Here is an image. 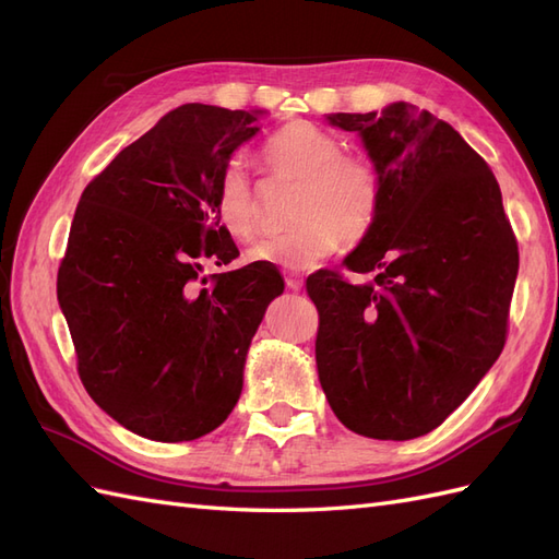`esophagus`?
Returning a JSON list of instances; mask_svg holds the SVG:
<instances>
[{"mask_svg": "<svg viewBox=\"0 0 559 559\" xmlns=\"http://www.w3.org/2000/svg\"><path fill=\"white\" fill-rule=\"evenodd\" d=\"M284 282H286V286H289L292 292H300L302 289V275H298V273H286Z\"/></svg>", "mask_w": 559, "mask_h": 559, "instance_id": "34e87169", "label": "esophagus"}]
</instances>
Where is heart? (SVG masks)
<instances>
[{"label":"heart","instance_id":"obj_1","mask_svg":"<svg viewBox=\"0 0 559 559\" xmlns=\"http://www.w3.org/2000/svg\"><path fill=\"white\" fill-rule=\"evenodd\" d=\"M261 165L277 179L298 181L294 230L251 245L247 259L284 270H306L373 230L382 183L366 156L343 154V142L310 121L282 126L259 151ZM214 210L222 226L247 240L259 226V200L249 173L228 163L216 181Z\"/></svg>","mask_w":559,"mask_h":559}]
</instances>
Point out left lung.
<instances>
[{"mask_svg":"<svg viewBox=\"0 0 559 559\" xmlns=\"http://www.w3.org/2000/svg\"><path fill=\"white\" fill-rule=\"evenodd\" d=\"M326 118L361 134L382 200L345 259L373 280L308 277L319 382L349 431L411 441L443 425L499 359L518 240L492 170L450 123L405 103Z\"/></svg>","mask_w":559,"mask_h":559,"instance_id":"left-lung-1","label":"left lung"}]
</instances>
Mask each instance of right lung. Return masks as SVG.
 <instances>
[{
    "instance_id": "1",
    "label": "right lung",
    "mask_w": 559,
    "mask_h": 559,
    "mask_svg": "<svg viewBox=\"0 0 559 559\" xmlns=\"http://www.w3.org/2000/svg\"><path fill=\"white\" fill-rule=\"evenodd\" d=\"M257 114L181 105L126 146L81 193L58 267V300L76 370L118 425L160 443L224 425L267 302L273 265L200 277L240 257L214 210L233 151Z\"/></svg>"
}]
</instances>
